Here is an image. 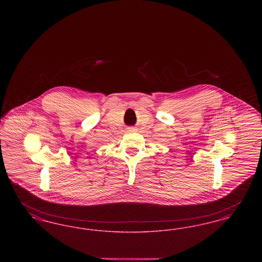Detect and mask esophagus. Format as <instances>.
<instances>
[{
    "instance_id": "esophagus-1",
    "label": "esophagus",
    "mask_w": 262,
    "mask_h": 262,
    "mask_svg": "<svg viewBox=\"0 0 262 262\" xmlns=\"http://www.w3.org/2000/svg\"><path fill=\"white\" fill-rule=\"evenodd\" d=\"M133 129H134V128H129V130H133Z\"/></svg>"
}]
</instances>
